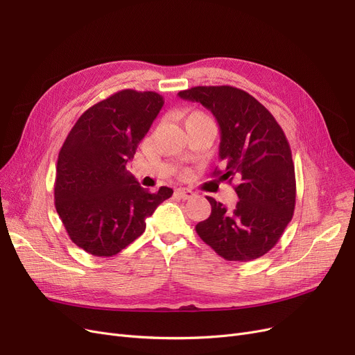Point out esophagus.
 Segmentation results:
<instances>
[{
	"label": "esophagus",
	"instance_id": "esophagus-1",
	"mask_svg": "<svg viewBox=\"0 0 355 355\" xmlns=\"http://www.w3.org/2000/svg\"><path fill=\"white\" fill-rule=\"evenodd\" d=\"M175 194L178 196V197H181L182 200H189V198H193L196 194L191 191V190H189V189H177L175 190Z\"/></svg>",
	"mask_w": 355,
	"mask_h": 355
}]
</instances>
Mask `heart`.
Wrapping results in <instances>:
<instances>
[{
	"label": "heart",
	"mask_w": 355,
	"mask_h": 355,
	"mask_svg": "<svg viewBox=\"0 0 355 355\" xmlns=\"http://www.w3.org/2000/svg\"><path fill=\"white\" fill-rule=\"evenodd\" d=\"M197 116H205V114H202V113H191L186 120H189V119H191V117H197Z\"/></svg>",
	"instance_id": "obj_1"
}]
</instances>
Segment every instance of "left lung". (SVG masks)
<instances>
[{
	"instance_id": "8db88e82",
	"label": "left lung",
	"mask_w": 355,
	"mask_h": 355,
	"mask_svg": "<svg viewBox=\"0 0 355 355\" xmlns=\"http://www.w3.org/2000/svg\"><path fill=\"white\" fill-rule=\"evenodd\" d=\"M182 100L205 105L220 129L222 180L235 181L239 202L227 210L207 197L211 213L196 232L227 261H251L279 242L296 205L295 164L287 137L266 107L248 92L229 87H194Z\"/></svg>"
}]
</instances>
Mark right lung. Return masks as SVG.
Here are the masks:
<instances>
[{
    "label": "right lung",
    "instance_id": "obj_1",
    "mask_svg": "<svg viewBox=\"0 0 355 355\" xmlns=\"http://www.w3.org/2000/svg\"><path fill=\"white\" fill-rule=\"evenodd\" d=\"M162 105L158 92L119 91L89 107L60 148L55 207L71 241L91 255L125 250L174 193H149L126 169Z\"/></svg>",
    "mask_w": 355,
    "mask_h": 355
}]
</instances>
